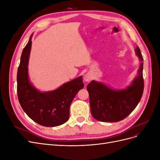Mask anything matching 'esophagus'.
<instances>
[{"label": "esophagus", "instance_id": "34e87169", "mask_svg": "<svg viewBox=\"0 0 160 160\" xmlns=\"http://www.w3.org/2000/svg\"><path fill=\"white\" fill-rule=\"evenodd\" d=\"M84 81H86V82H89V81H91V75L90 73H86L85 75H84Z\"/></svg>", "mask_w": 160, "mask_h": 160}]
</instances>
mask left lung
Masks as SVG:
<instances>
[{"label": "left lung", "instance_id": "left-lung-1", "mask_svg": "<svg viewBox=\"0 0 160 160\" xmlns=\"http://www.w3.org/2000/svg\"><path fill=\"white\" fill-rule=\"evenodd\" d=\"M135 51L140 64L137 75L130 85L122 89H113L93 80L87 86L91 112L95 119L103 122H119L127 118L141 100L144 88L143 59L138 47Z\"/></svg>", "mask_w": 160, "mask_h": 160}]
</instances>
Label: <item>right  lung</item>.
Wrapping results in <instances>:
<instances>
[{"label": "right lung", "mask_w": 160, "mask_h": 160, "mask_svg": "<svg viewBox=\"0 0 160 160\" xmlns=\"http://www.w3.org/2000/svg\"><path fill=\"white\" fill-rule=\"evenodd\" d=\"M32 34L24 48L17 71V94L24 111L34 122L45 127L59 126L67 122L69 109L78 91L83 88L80 76L55 90L42 92L28 78V66L31 50Z\"/></svg>", "instance_id": "right-lung-1"}]
</instances>
